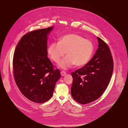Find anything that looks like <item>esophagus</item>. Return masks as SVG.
Returning a JSON list of instances; mask_svg holds the SVG:
<instances>
[{"label": "esophagus", "mask_w": 128, "mask_h": 128, "mask_svg": "<svg viewBox=\"0 0 128 128\" xmlns=\"http://www.w3.org/2000/svg\"><path fill=\"white\" fill-rule=\"evenodd\" d=\"M61 74L62 76H65L66 74V73L65 71H62L61 72Z\"/></svg>", "instance_id": "34e87169"}]
</instances>
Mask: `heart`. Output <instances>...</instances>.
<instances>
[{"label":"heart","instance_id":"b5f03b06","mask_svg":"<svg viewBox=\"0 0 128 128\" xmlns=\"http://www.w3.org/2000/svg\"><path fill=\"white\" fill-rule=\"evenodd\" d=\"M94 46L90 40L84 39L76 34L65 35L59 39L58 42L52 43L48 52L50 58L58 63L66 52L67 56L58 64V67L67 70L74 65L81 66L86 64L92 56Z\"/></svg>","mask_w":128,"mask_h":128}]
</instances>
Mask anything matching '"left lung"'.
<instances>
[{"mask_svg": "<svg viewBox=\"0 0 128 128\" xmlns=\"http://www.w3.org/2000/svg\"><path fill=\"white\" fill-rule=\"evenodd\" d=\"M98 48L93 57L82 68L71 74V93L82 104L98 99L106 89L112 74L114 62L107 44L97 37Z\"/></svg>", "mask_w": 128, "mask_h": 128, "instance_id": "1", "label": "left lung"}]
</instances>
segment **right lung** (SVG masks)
I'll use <instances>...</instances> for the list:
<instances>
[{
	"label": "right lung",
	"mask_w": 128,
	"mask_h": 128,
	"mask_svg": "<svg viewBox=\"0 0 128 128\" xmlns=\"http://www.w3.org/2000/svg\"><path fill=\"white\" fill-rule=\"evenodd\" d=\"M53 28L52 26L26 34L17 44L14 54L16 83L22 94L35 103L48 100L61 78L60 70H54L48 57V38Z\"/></svg>",
	"instance_id": "right-lung-1"
}]
</instances>
